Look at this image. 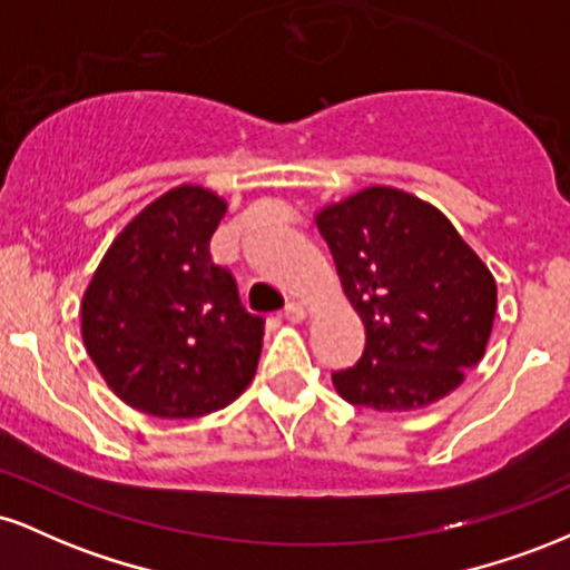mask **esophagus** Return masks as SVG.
Wrapping results in <instances>:
<instances>
[{
  "instance_id": "obj_1",
  "label": "esophagus",
  "mask_w": 570,
  "mask_h": 570,
  "mask_svg": "<svg viewBox=\"0 0 570 570\" xmlns=\"http://www.w3.org/2000/svg\"><path fill=\"white\" fill-rule=\"evenodd\" d=\"M284 316L289 318V322H303V318H305V305L303 303H286Z\"/></svg>"
}]
</instances>
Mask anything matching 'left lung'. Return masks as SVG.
<instances>
[{
    "instance_id": "8db88e82",
    "label": "left lung",
    "mask_w": 570,
    "mask_h": 570,
    "mask_svg": "<svg viewBox=\"0 0 570 570\" xmlns=\"http://www.w3.org/2000/svg\"><path fill=\"white\" fill-rule=\"evenodd\" d=\"M316 222L367 332L362 358L332 372L337 394L391 412L458 389L485 356L495 281L450 219L402 189L370 187Z\"/></svg>"
}]
</instances>
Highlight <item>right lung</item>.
<instances>
[{
  "mask_svg": "<svg viewBox=\"0 0 570 570\" xmlns=\"http://www.w3.org/2000/svg\"><path fill=\"white\" fill-rule=\"evenodd\" d=\"M225 200L181 185L115 238L82 297V340L109 389L155 417L227 407L257 372L265 318L208 252Z\"/></svg>",
  "mask_w": 570,
  "mask_h": 570,
  "instance_id": "add662e5",
  "label": "right lung"
}]
</instances>
